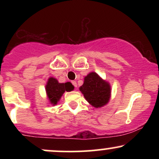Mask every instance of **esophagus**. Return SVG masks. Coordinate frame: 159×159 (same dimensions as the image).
Masks as SVG:
<instances>
[{
    "mask_svg": "<svg viewBox=\"0 0 159 159\" xmlns=\"http://www.w3.org/2000/svg\"><path fill=\"white\" fill-rule=\"evenodd\" d=\"M72 84H73L74 86H75V87H77V83H76V82L75 81H72Z\"/></svg>",
    "mask_w": 159,
    "mask_h": 159,
    "instance_id": "34e87169",
    "label": "esophagus"
}]
</instances>
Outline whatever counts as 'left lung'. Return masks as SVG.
Segmentation results:
<instances>
[{
	"instance_id": "left-lung-1",
	"label": "left lung",
	"mask_w": 159,
	"mask_h": 159,
	"mask_svg": "<svg viewBox=\"0 0 159 159\" xmlns=\"http://www.w3.org/2000/svg\"><path fill=\"white\" fill-rule=\"evenodd\" d=\"M79 90L85 99L96 108L105 106L110 101V83L102 79L95 72H90L85 76L83 85L79 87Z\"/></svg>"
}]
</instances>
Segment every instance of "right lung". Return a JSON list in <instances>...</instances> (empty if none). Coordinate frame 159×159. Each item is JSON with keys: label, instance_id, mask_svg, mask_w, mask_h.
I'll list each match as a JSON object with an SVG mask.
<instances>
[{"label": "right lung", "instance_id": "right-lung-1", "mask_svg": "<svg viewBox=\"0 0 159 159\" xmlns=\"http://www.w3.org/2000/svg\"><path fill=\"white\" fill-rule=\"evenodd\" d=\"M74 88V86L70 82L59 83L57 78L50 77L45 85V92L49 103L53 106L56 105L66 91L70 92L73 90Z\"/></svg>", "mask_w": 159, "mask_h": 159}]
</instances>
